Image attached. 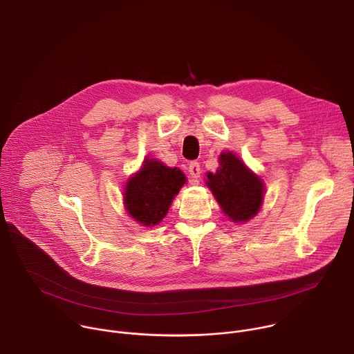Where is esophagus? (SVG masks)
Listing matches in <instances>:
<instances>
[{
	"label": "esophagus",
	"instance_id": "1",
	"mask_svg": "<svg viewBox=\"0 0 354 354\" xmlns=\"http://www.w3.org/2000/svg\"><path fill=\"white\" fill-rule=\"evenodd\" d=\"M187 172H189V176H190V182H197V179L200 178V174H201V168H200V164L198 162H196V161H193V162H190L189 164V167H187Z\"/></svg>",
	"mask_w": 354,
	"mask_h": 354
}]
</instances>
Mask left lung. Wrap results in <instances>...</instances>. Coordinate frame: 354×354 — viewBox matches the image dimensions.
Here are the masks:
<instances>
[{"label":"left lung","mask_w":354,"mask_h":354,"mask_svg":"<svg viewBox=\"0 0 354 354\" xmlns=\"http://www.w3.org/2000/svg\"><path fill=\"white\" fill-rule=\"evenodd\" d=\"M216 174L209 172L206 185L224 214L234 223H246L261 210L265 185L262 179L232 153H221Z\"/></svg>","instance_id":"obj_1"}]
</instances>
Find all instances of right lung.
<instances>
[{"label":"right lung","instance_id":"1","mask_svg":"<svg viewBox=\"0 0 354 354\" xmlns=\"http://www.w3.org/2000/svg\"><path fill=\"white\" fill-rule=\"evenodd\" d=\"M185 183L186 176L180 169L145 158L141 169L127 180L123 196L126 212L141 225H157Z\"/></svg>","mask_w":354,"mask_h":354}]
</instances>
